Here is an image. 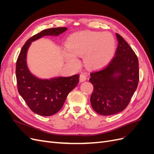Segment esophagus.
Masks as SVG:
<instances>
[{
  "mask_svg": "<svg viewBox=\"0 0 154 154\" xmlns=\"http://www.w3.org/2000/svg\"><path fill=\"white\" fill-rule=\"evenodd\" d=\"M86 80H87V76L85 74H80V82H85Z\"/></svg>",
  "mask_w": 154,
  "mask_h": 154,
  "instance_id": "34e87169",
  "label": "esophagus"
}]
</instances>
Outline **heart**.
I'll use <instances>...</instances> for the list:
<instances>
[{
  "label": "heart",
  "instance_id": "obj_1",
  "mask_svg": "<svg viewBox=\"0 0 154 154\" xmlns=\"http://www.w3.org/2000/svg\"><path fill=\"white\" fill-rule=\"evenodd\" d=\"M67 49L62 51L64 59L70 63H78L76 56L83 57L87 66L99 68L112 58L116 40L109 32L84 31L69 36L66 42Z\"/></svg>",
  "mask_w": 154,
  "mask_h": 154
}]
</instances>
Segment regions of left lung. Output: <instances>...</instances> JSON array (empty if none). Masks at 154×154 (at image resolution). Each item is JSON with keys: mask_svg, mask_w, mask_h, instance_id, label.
Instances as JSON below:
<instances>
[{"mask_svg": "<svg viewBox=\"0 0 154 154\" xmlns=\"http://www.w3.org/2000/svg\"><path fill=\"white\" fill-rule=\"evenodd\" d=\"M118 45L115 57L108 66L91 72L94 87L91 96L92 107L97 113L110 116L123 111L128 105L139 82L137 56L118 33Z\"/></svg>", "mask_w": 154, "mask_h": 154, "instance_id": "obj_1", "label": "left lung"}]
</instances>
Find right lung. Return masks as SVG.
<instances>
[{"mask_svg":"<svg viewBox=\"0 0 154 154\" xmlns=\"http://www.w3.org/2000/svg\"><path fill=\"white\" fill-rule=\"evenodd\" d=\"M67 27H54L42 31L27 40L23 46L16 64L18 91L30 109L36 114L52 116L62 109L69 93L79 82V74L40 78L29 71L27 64V53L32 42L44 36H58Z\"/></svg>","mask_w":154,"mask_h":154,"instance_id":"add662e5","label":"right lung"}]
</instances>
